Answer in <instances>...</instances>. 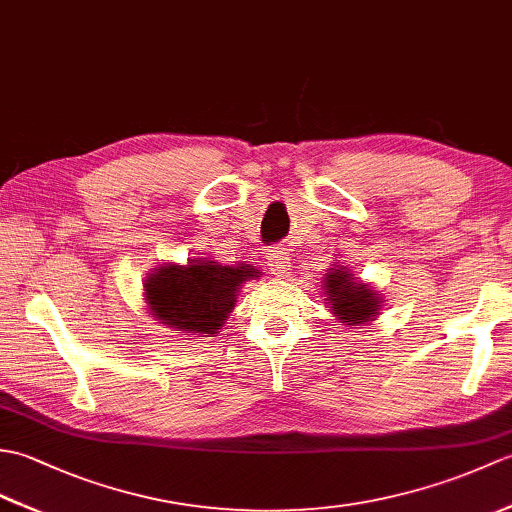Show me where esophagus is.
Returning a JSON list of instances; mask_svg holds the SVG:
<instances>
[{
	"instance_id": "obj_1",
	"label": "esophagus",
	"mask_w": 512,
	"mask_h": 512,
	"mask_svg": "<svg viewBox=\"0 0 512 512\" xmlns=\"http://www.w3.org/2000/svg\"><path fill=\"white\" fill-rule=\"evenodd\" d=\"M268 266H270V273H273L275 277H286L288 268H290V257L284 253L281 248H273L268 250Z\"/></svg>"
}]
</instances>
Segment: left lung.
Segmentation results:
<instances>
[{"label": "left lung", "mask_w": 512, "mask_h": 512, "mask_svg": "<svg viewBox=\"0 0 512 512\" xmlns=\"http://www.w3.org/2000/svg\"><path fill=\"white\" fill-rule=\"evenodd\" d=\"M323 295L330 303L334 317L347 328L374 321L380 306H383V299L378 297L372 286L361 284L350 270L336 264L323 277Z\"/></svg>", "instance_id": "1"}]
</instances>
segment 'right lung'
Segmentation results:
<instances>
[{"label":"right lung","mask_w":512,"mask_h":512,"mask_svg":"<svg viewBox=\"0 0 512 512\" xmlns=\"http://www.w3.org/2000/svg\"><path fill=\"white\" fill-rule=\"evenodd\" d=\"M253 277L259 273L250 264L222 266L209 259L165 264L145 279L147 306L167 328L213 336L235 308L239 286Z\"/></svg>","instance_id":"right-lung-1"}]
</instances>
